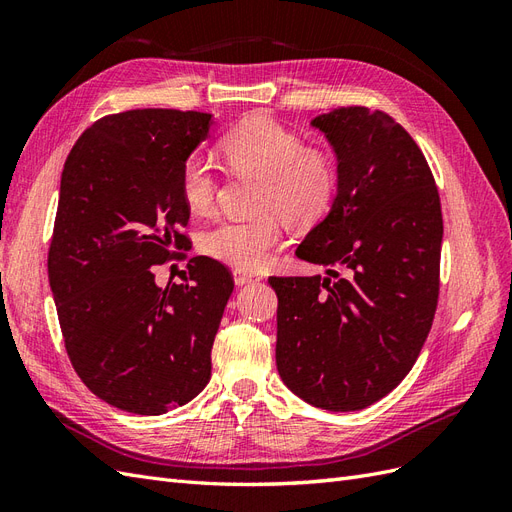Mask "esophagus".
Listing matches in <instances>:
<instances>
[{
    "mask_svg": "<svg viewBox=\"0 0 512 512\" xmlns=\"http://www.w3.org/2000/svg\"><path fill=\"white\" fill-rule=\"evenodd\" d=\"M232 277H235V284H237V286H245V284H252V282H258V280H260L258 275L241 271V269H235V273H232Z\"/></svg>",
    "mask_w": 512,
    "mask_h": 512,
    "instance_id": "1",
    "label": "esophagus"
}]
</instances>
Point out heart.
I'll return each mask as SVG.
<instances>
[{
	"label": "heart",
	"mask_w": 512,
	"mask_h": 512,
	"mask_svg": "<svg viewBox=\"0 0 512 512\" xmlns=\"http://www.w3.org/2000/svg\"><path fill=\"white\" fill-rule=\"evenodd\" d=\"M224 160L232 170L262 177L258 211L254 220L228 218L211 226L200 247L224 265L241 271L260 269L284 239V218L307 226L331 209L339 168L329 151L307 147L303 136L269 117H254L232 128L220 143ZM179 192L194 213H207L218 194V175L213 164L192 153L179 170Z\"/></svg>",
	"instance_id": "heart-1"
}]
</instances>
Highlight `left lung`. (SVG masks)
<instances>
[{
    "instance_id": "8db88e82",
    "label": "left lung",
    "mask_w": 512,
    "mask_h": 512,
    "mask_svg": "<svg viewBox=\"0 0 512 512\" xmlns=\"http://www.w3.org/2000/svg\"><path fill=\"white\" fill-rule=\"evenodd\" d=\"M312 126L335 151L339 185L297 256L329 269L327 277H269L275 363L307 404L363 410L406 378L429 335L440 292V196L423 151L391 115L348 106Z\"/></svg>"
}]
</instances>
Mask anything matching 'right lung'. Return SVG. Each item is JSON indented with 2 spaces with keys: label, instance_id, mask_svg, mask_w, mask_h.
I'll use <instances>...</instances> for the list:
<instances>
[{
  "label": "right lung",
  "instance_id": "obj_1",
  "mask_svg": "<svg viewBox=\"0 0 512 512\" xmlns=\"http://www.w3.org/2000/svg\"><path fill=\"white\" fill-rule=\"evenodd\" d=\"M209 126V113L173 108L106 115L61 173L49 282L66 352L91 393L132 414L188 404L211 378L230 271L194 256L183 284L153 275L190 245L179 170Z\"/></svg>",
  "mask_w": 512,
  "mask_h": 512
}]
</instances>
